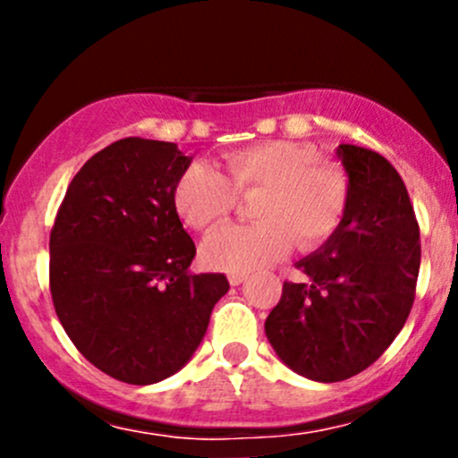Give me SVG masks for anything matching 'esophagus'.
Returning <instances> with one entry per match:
<instances>
[{
    "instance_id": "34e87169",
    "label": "esophagus",
    "mask_w": 458,
    "mask_h": 458,
    "mask_svg": "<svg viewBox=\"0 0 458 458\" xmlns=\"http://www.w3.org/2000/svg\"><path fill=\"white\" fill-rule=\"evenodd\" d=\"M228 281H230V285H242L243 281H246V275H237V272H230Z\"/></svg>"
}]
</instances>
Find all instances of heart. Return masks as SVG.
Instances as JSON below:
<instances>
[{"label":"heart","mask_w":458,"mask_h":458,"mask_svg":"<svg viewBox=\"0 0 458 458\" xmlns=\"http://www.w3.org/2000/svg\"><path fill=\"white\" fill-rule=\"evenodd\" d=\"M234 192L259 195L250 228L216 230L203 242L201 259L219 272L261 270L294 248L315 250L344 224L350 201L348 174L321 164L315 146L297 141H263L224 159V173L192 164L174 186V210L188 228L208 233L233 212Z\"/></svg>","instance_id":"heart-1"}]
</instances>
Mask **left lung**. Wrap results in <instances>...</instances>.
<instances>
[{"instance_id":"1","label":"left lung","mask_w":458,"mask_h":458,"mask_svg":"<svg viewBox=\"0 0 458 458\" xmlns=\"http://www.w3.org/2000/svg\"><path fill=\"white\" fill-rule=\"evenodd\" d=\"M350 183L344 224L297 261L306 279L284 284L266 336L293 372L335 383L372 366L412 310L421 243L403 179L368 148L341 143Z\"/></svg>"}]
</instances>
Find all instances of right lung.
<instances>
[{"label": "right lung", "mask_w": 458, "mask_h": 458, "mask_svg": "<svg viewBox=\"0 0 458 458\" xmlns=\"http://www.w3.org/2000/svg\"><path fill=\"white\" fill-rule=\"evenodd\" d=\"M191 164L177 143H110L75 174L50 233L64 330L92 366L132 386L182 370L230 288L221 272H188L197 250L173 195Z\"/></svg>", "instance_id": "add662e5"}]
</instances>
